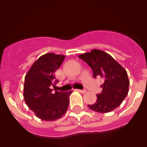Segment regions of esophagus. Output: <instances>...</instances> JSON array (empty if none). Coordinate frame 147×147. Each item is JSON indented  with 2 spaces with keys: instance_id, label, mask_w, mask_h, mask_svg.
Listing matches in <instances>:
<instances>
[{
  "instance_id": "34e87169",
  "label": "esophagus",
  "mask_w": 147,
  "mask_h": 147,
  "mask_svg": "<svg viewBox=\"0 0 147 147\" xmlns=\"http://www.w3.org/2000/svg\"><path fill=\"white\" fill-rule=\"evenodd\" d=\"M77 91H79L80 92V93H86L87 92V90H77Z\"/></svg>"
}]
</instances>
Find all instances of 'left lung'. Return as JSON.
Wrapping results in <instances>:
<instances>
[{
	"mask_svg": "<svg viewBox=\"0 0 147 147\" xmlns=\"http://www.w3.org/2000/svg\"><path fill=\"white\" fill-rule=\"evenodd\" d=\"M79 57L91 67L93 77H102V91L96 95V102L88 107L95 112L106 113L118 107L127 96L129 81L124 67L113 58L98 49L82 54Z\"/></svg>",
	"mask_w": 147,
	"mask_h": 147,
	"instance_id": "1",
	"label": "left lung"
}]
</instances>
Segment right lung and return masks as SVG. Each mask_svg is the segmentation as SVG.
<instances>
[{
  "mask_svg": "<svg viewBox=\"0 0 147 147\" xmlns=\"http://www.w3.org/2000/svg\"><path fill=\"white\" fill-rule=\"evenodd\" d=\"M64 55L48 53L34 62L25 76L23 97L27 106L41 120L51 121L66 113L72 91L59 92L50 87L57 84L54 73L60 67Z\"/></svg>",
  "mask_w": 147,
  "mask_h": 147,
  "instance_id": "right-lung-1",
  "label": "right lung"
}]
</instances>
